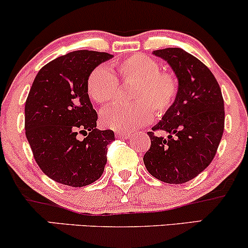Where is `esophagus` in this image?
Listing matches in <instances>:
<instances>
[{
	"label": "esophagus",
	"instance_id": "esophagus-1",
	"mask_svg": "<svg viewBox=\"0 0 248 248\" xmlns=\"http://www.w3.org/2000/svg\"><path fill=\"white\" fill-rule=\"evenodd\" d=\"M115 136L118 139H124V140H126V139H129L130 136H132V134H130V133H124V132H116Z\"/></svg>",
	"mask_w": 248,
	"mask_h": 248
}]
</instances>
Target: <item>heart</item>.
<instances>
[{"label": "heart", "mask_w": 248, "mask_h": 248, "mask_svg": "<svg viewBox=\"0 0 248 248\" xmlns=\"http://www.w3.org/2000/svg\"><path fill=\"white\" fill-rule=\"evenodd\" d=\"M116 76L136 82L132 104H116L101 112L102 126L116 132H133L153 120L154 110L162 115L171 108L178 94V82L172 75L161 72V65L146 55L128 57L116 65ZM119 81L106 66H98L87 79V93L96 104L115 99Z\"/></svg>", "instance_id": "1"}]
</instances>
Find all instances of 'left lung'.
<instances>
[{
    "mask_svg": "<svg viewBox=\"0 0 248 248\" xmlns=\"http://www.w3.org/2000/svg\"><path fill=\"white\" fill-rule=\"evenodd\" d=\"M178 79V94L162 120L148 132L147 170L169 184L191 181L211 163L224 132V100L215 76L199 59L179 47L153 51ZM166 131L167 138L155 131Z\"/></svg>",
    "mask_w": 248,
    "mask_h": 248,
    "instance_id": "left-lung-1",
    "label": "left lung"
}]
</instances>
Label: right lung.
<instances>
[{"mask_svg":"<svg viewBox=\"0 0 248 248\" xmlns=\"http://www.w3.org/2000/svg\"><path fill=\"white\" fill-rule=\"evenodd\" d=\"M113 55L79 50L47 62L37 73L25 101V135L42 171L80 187L101 177L113 130H98L87 79ZM85 139L79 140L78 133Z\"/></svg>","mask_w":248,"mask_h":248,"instance_id":"obj_1","label":"right lung"}]
</instances>
